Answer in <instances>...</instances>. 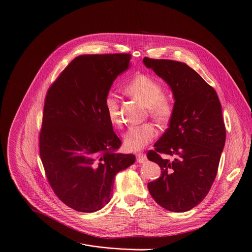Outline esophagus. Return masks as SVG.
<instances>
[{
	"instance_id": "34e87169",
	"label": "esophagus",
	"mask_w": 252,
	"mask_h": 252,
	"mask_svg": "<svg viewBox=\"0 0 252 252\" xmlns=\"http://www.w3.org/2000/svg\"><path fill=\"white\" fill-rule=\"evenodd\" d=\"M147 160V157L144 153H138L136 154V161L138 163H144Z\"/></svg>"
}]
</instances>
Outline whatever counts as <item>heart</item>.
<instances>
[{"mask_svg": "<svg viewBox=\"0 0 252 252\" xmlns=\"http://www.w3.org/2000/svg\"><path fill=\"white\" fill-rule=\"evenodd\" d=\"M126 92L132 98L147 107L152 119L158 123H165L172 115L170 101L163 96V87L152 77L138 74L126 86ZM105 110L109 121L117 126L122 125L120 101L115 94H108L105 99ZM157 135V130L152 124H143L130 126L124 134V144L129 151H136L151 142Z\"/></svg>", "mask_w": 252, "mask_h": 252, "instance_id": "1", "label": "heart"}]
</instances>
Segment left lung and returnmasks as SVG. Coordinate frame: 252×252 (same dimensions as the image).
I'll use <instances>...</instances> for the list:
<instances>
[{
    "instance_id": "obj_1",
    "label": "left lung",
    "mask_w": 252,
    "mask_h": 252,
    "mask_svg": "<svg viewBox=\"0 0 252 252\" xmlns=\"http://www.w3.org/2000/svg\"><path fill=\"white\" fill-rule=\"evenodd\" d=\"M143 64L168 84L175 101L169 127L147 153L161 168L147 187L162 208L187 212L204 200L218 173L225 142L221 106L215 89L187 64L148 57Z\"/></svg>"
}]
</instances>
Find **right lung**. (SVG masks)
Instances as JSON below:
<instances>
[{"instance_id":"add662e5","label":"right lung","mask_w":252,"mask_h":252,"mask_svg":"<svg viewBox=\"0 0 252 252\" xmlns=\"http://www.w3.org/2000/svg\"><path fill=\"white\" fill-rule=\"evenodd\" d=\"M130 58L126 53L80 55L46 94L40 158L53 192L75 211L101 210L111 200L116 174L135 162L133 154L115 152L122 141L104 105Z\"/></svg>"}]
</instances>
